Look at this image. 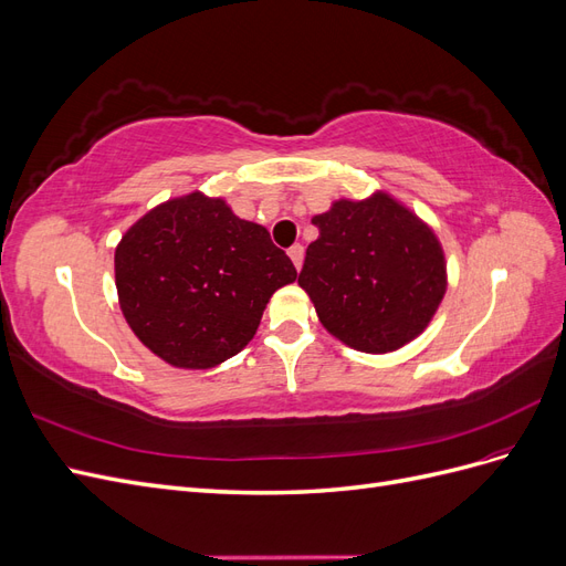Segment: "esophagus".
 I'll use <instances>...</instances> for the list:
<instances>
[{"label": "esophagus", "mask_w": 566, "mask_h": 566, "mask_svg": "<svg viewBox=\"0 0 566 566\" xmlns=\"http://www.w3.org/2000/svg\"><path fill=\"white\" fill-rule=\"evenodd\" d=\"M287 254H290V260H293L295 269L300 271L302 269V260H304V248L302 245H293V248L287 250Z\"/></svg>", "instance_id": "esophagus-1"}]
</instances>
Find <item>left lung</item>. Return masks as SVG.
I'll list each match as a JSON object with an SVG mask.
<instances>
[{
    "instance_id": "1",
    "label": "left lung",
    "mask_w": 566,
    "mask_h": 566,
    "mask_svg": "<svg viewBox=\"0 0 566 566\" xmlns=\"http://www.w3.org/2000/svg\"><path fill=\"white\" fill-rule=\"evenodd\" d=\"M312 224L300 285L323 328L366 354L416 339L447 293V260L434 231L389 193L335 200Z\"/></svg>"
}]
</instances>
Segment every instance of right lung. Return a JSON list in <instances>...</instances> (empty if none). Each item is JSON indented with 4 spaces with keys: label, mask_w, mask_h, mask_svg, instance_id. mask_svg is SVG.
<instances>
[{
    "label": "right lung",
    "mask_w": 566,
    "mask_h": 566,
    "mask_svg": "<svg viewBox=\"0 0 566 566\" xmlns=\"http://www.w3.org/2000/svg\"><path fill=\"white\" fill-rule=\"evenodd\" d=\"M269 231L193 191L146 212L115 248L119 310L144 345L177 368H212L260 328L266 302L293 283Z\"/></svg>",
    "instance_id": "right-lung-1"
}]
</instances>
